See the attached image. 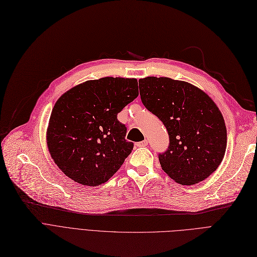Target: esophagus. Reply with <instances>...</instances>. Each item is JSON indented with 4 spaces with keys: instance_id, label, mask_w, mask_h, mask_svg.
<instances>
[{
    "instance_id": "esophagus-1",
    "label": "esophagus",
    "mask_w": 257,
    "mask_h": 257,
    "mask_svg": "<svg viewBox=\"0 0 257 257\" xmlns=\"http://www.w3.org/2000/svg\"><path fill=\"white\" fill-rule=\"evenodd\" d=\"M147 145H148V141L147 140H144L142 142L137 143V146L138 147H145V146H147Z\"/></svg>"
}]
</instances>
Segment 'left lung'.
<instances>
[{
	"mask_svg": "<svg viewBox=\"0 0 257 257\" xmlns=\"http://www.w3.org/2000/svg\"><path fill=\"white\" fill-rule=\"evenodd\" d=\"M141 99L169 135L159 154L162 169L182 185L202 182L220 165L227 147L224 117L211 97L190 83L148 76L139 81Z\"/></svg>",
	"mask_w": 257,
	"mask_h": 257,
	"instance_id": "obj_1",
	"label": "left lung"
}]
</instances>
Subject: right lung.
Wrapping results in <instances>:
<instances>
[{"label": "right lung", "instance_id": "add662e5", "mask_svg": "<svg viewBox=\"0 0 257 257\" xmlns=\"http://www.w3.org/2000/svg\"><path fill=\"white\" fill-rule=\"evenodd\" d=\"M139 95L137 79L102 77L65 92L55 103L47 146L59 168L85 186L106 183L133 149L117 113Z\"/></svg>", "mask_w": 257, "mask_h": 257}]
</instances>
